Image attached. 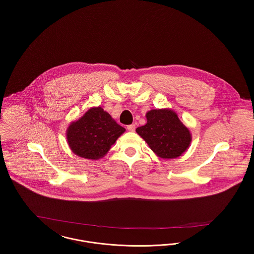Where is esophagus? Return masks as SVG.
Returning <instances> with one entry per match:
<instances>
[{"mask_svg": "<svg viewBox=\"0 0 254 254\" xmlns=\"http://www.w3.org/2000/svg\"><path fill=\"white\" fill-rule=\"evenodd\" d=\"M127 130L128 131H130V132H133V131H135V125H129V126H127Z\"/></svg>", "mask_w": 254, "mask_h": 254, "instance_id": "obj_1", "label": "esophagus"}]
</instances>
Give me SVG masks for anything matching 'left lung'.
I'll return each mask as SVG.
<instances>
[{"label": "left lung", "mask_w": 254, "mask_h": 254, "mask_svg": "<svg viewBox=\"0 0 254 254\" xmlns=\"http://www.w3.org/2000/svg\"><path fill=\"white\" fill-rule=\"evenodd\" d=\"M146 124L137 127L150 149L163 159L179 157L190 147L192 137L177 113L170 109H151L146 112Z\"/></svg>", "instance_id": "1"}]
</instances>
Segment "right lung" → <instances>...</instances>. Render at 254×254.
Returning a JSON list of instances; mask_svg holds the SVG:
<instances>
[{
	"mask_svg": "<svg viewBox=\"0 0 254 254\" xmlns=\"http://www.w3.org/2000/svg\"><path fill=\"white\" fill-rule=\"evenodd\" d=\"M126 131L101 107L88 109L66 129L69 148L77 156L99 160L104 157L111 145Z\"/></svg>",
	"mask_w": 254,
	"mask_h": 254,
	"instance_id": "1",
	"label": "right lung"
}]
</instances>
